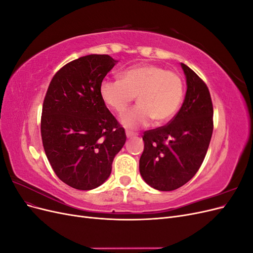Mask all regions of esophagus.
Here are the masks:
<instances>
[{"label":"esophagus","instance_id":"34e87169","mask_svg":"<svg viewBox=\"0 0 253 253\" xmlns=\"http://www.w3.org/2000/svg\"><path fill=\"white\" fill-rule=\"evenodd\" d=\"M137 134L135 133H131V132H126V137L127 138H134V137H136Z\"/></svg>","mask_w":253,"mask_h":253}]
</instances>
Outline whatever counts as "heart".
<instances>
[{
  "label": "heart",
  "mask_w": 253,
  "mask_h": 253,
  "mask_svg": "<svg viewBox=\"0 0 253 253\" xmlns=\"http://www.w3.org/2000/svg\"><path fill=\"white\" fill-rule=\"evenodd\" d=\"M103 102L116 113L125 112L137 96L138 105L121 115V125L128 129L160 125L169 121L178 111L183 98L180 75L166 68L144 64L125 71L121 80H103L100 84Z\"/></svg>",
  "instance_id": "1"
}]
</instances>
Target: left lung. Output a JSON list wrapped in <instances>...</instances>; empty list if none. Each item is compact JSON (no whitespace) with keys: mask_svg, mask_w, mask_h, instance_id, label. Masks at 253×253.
<instances>
[{"mask_svg":"<svg viewBox=\"0 0 253 253\" xmlns=\"http://www.w3.org/2000/svg\"><path fill=\"white\" fill-rule=\"evenodd\" d=\"M187 93L177 115L165 126L144 132L139 159L143 180L159 191L187 183L200 169L213 132V106L205 82L181 63Z\"/></svg>","mask_w":253,"mask_h":253,"instance_id":"1","label":"left lung"}]
</instances>
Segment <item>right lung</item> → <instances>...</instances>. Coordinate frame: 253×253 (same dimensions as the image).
Returning a JSON list of instances; mask_svg holds the SVG:
<instances>
[{
    "mask_svg": "<svg viewBox=\"0 0 253 253\" xmlns=\"http://www.w3.org/2000/svg\"><path fill=\"white\" fill-rule=\"evenodd\" d=\"M117 62L109 55L76 59L53 76L44 98L41 136L45 154L56 175L72 188L101 186L126 143L124 127L99 91Z\"/></svg>",
    "mask_w": 253,
    "mask_h": 253,
    "instance_id": "add662e5",
    "label": "right lung"
}]
</instances>
